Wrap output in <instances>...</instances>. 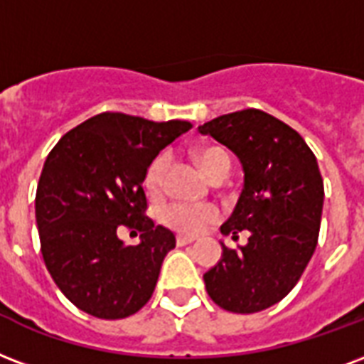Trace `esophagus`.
Segmentation results:
<instances>
[{
    "mask_svg": "<svg viewBox=\"0 0 364 364\" xmlns=\"http://www.w3.org/2000/svg\"><path fill=\"white\" fill-rule=\"evenodd\" d=\"M176 240H177V244H179V246H185V244L194 242V240H196V238H194L193 235H177Z\"/></svg>",
    "mask_w": 364,
    "mask_h": 364,
    "instance_id": "obj_1",
    "label": "esophagus"
}]
</instances>
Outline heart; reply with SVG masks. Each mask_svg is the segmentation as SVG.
Segmentation results:
<instances>
[{
  "mask_svg": "<svg viewBox=\"0 0 364 364\" xmlns=\"http://www.w3.org/2000/svg\"><path fill=\"white\" fill-rule=\"evenodd\" d=\"M196 162L200 166V170L206 173L210 179L218 176L219 171H229L231 168V158L223 149L219 146H206L202 151L196 152ZM168 170V156L158 154L152 158L149 168L145 171V188L149 194H158L164 185V177ZM160 218L168 227L181 232H200L208 223H212L219 218V212L215 206L210 204H183V202H173L164 208Z\"/></svg>",
  "mask_w": 364,
  "mask_h": 364,
  "instance_id": "b5f03b06",
  "label": "heart"
}]
</instances>
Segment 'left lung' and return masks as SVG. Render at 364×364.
<instances>
[{
	"label": "left lung",
	"instance_id": "8db88e82",
	"mask_svg": "<svg viewBox=\"0 0 364 364\" xmlns=\"http://www.w3.org/2000/svg\"><path fill=\"white\" fill-rule=\"evenodd\" d=\"M231 149L242 164L244 187L223 235L238 238V250L223 256L206 274L208 296L227 311L257 313L287 296L317 248L324 187L311 149L279 118L246 108L198 127Z\"/></svg>",
	"mask_w": 364,
	"mask_h": 364
}]
</instances>
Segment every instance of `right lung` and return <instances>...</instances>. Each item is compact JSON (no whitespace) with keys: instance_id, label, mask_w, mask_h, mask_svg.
<instances>
[{"instance_id":"1","label":"right lung","mask_w":364,"mask_h":364,"mask_svg":"<svg viewBox=\"0 0 364 364\" xmlns=\"http://www.w3.org/2000/svg\"><path fill=\"white\" fill-rule=\"evenodd\" d=\"M191 122L102 112L65 133L36 193L41 254L60 292L93 317H129L151 299L176 235L146 218L145 171ZM141 231L137 247L117 238Z\"/></svg>"}]
</instances>
